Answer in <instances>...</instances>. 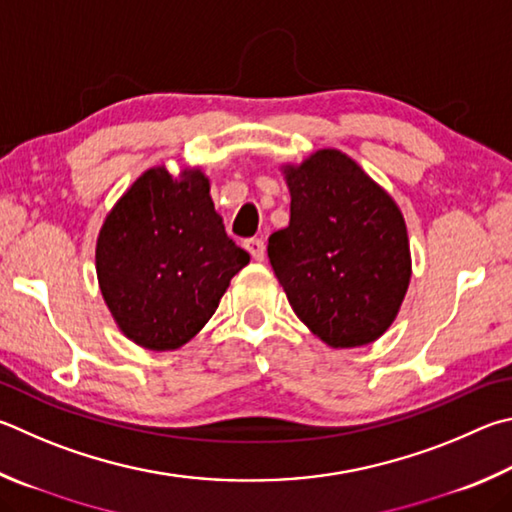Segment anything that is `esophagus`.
Wrapping results in <instances>:
<instances>
[{
  "instance_id": "esophagus-1",
  "label": "esophagus",
  "mask_w": 512,
  "mask_h": 512,
  "mask_svg": "<svg viewBox=\"0 0 512 512\" xmlns=\"http://www.w3.org/2000/svg\"><path fill=\"white\" fill-rule=\"evenodd\" d=\"M244 248L250 253V257L255 259V262H264V255H266V244L264 239L259 237H250L244 241Z\"/></svg>"
}]
</instances>
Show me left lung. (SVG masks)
Wrapping results in <instances>:
<instances>
[{
  "label": "left lung",
  "mask_w": 512,
  "mask_h": 512,
  "mask_svg": "<svg viewBox=\"0 0 512 512\" xmlns=\"http://www.w3.org/2000/svg\"><path fill=\"white\" fill-rule=\"evenodd\" d=\"M291 221L268 259L293 311L331 347H360L394 322L412 275L394 199L338 150L286 167Z\"/></svg>",
  "instance_id": "1"
}]
</instances>
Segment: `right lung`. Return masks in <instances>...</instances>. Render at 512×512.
Returning <instances> with one entry per match:
<instances>
[{"mask_svg":"<svg viewBox=\"0 0 512 512\" xmlns=\"http://www.w3.org/2000/svg\"><path fill=\"white\" fill-rule=\"evenodd\" d=\"M250 255L226 235L199 170L154 167L109 212L96 246L100 291L120 331L152 351L197 336Z\"/></svg>","mask_w":512,"mask_h":512,"instance_id":"1","label":"right lung"}]
</instances>
